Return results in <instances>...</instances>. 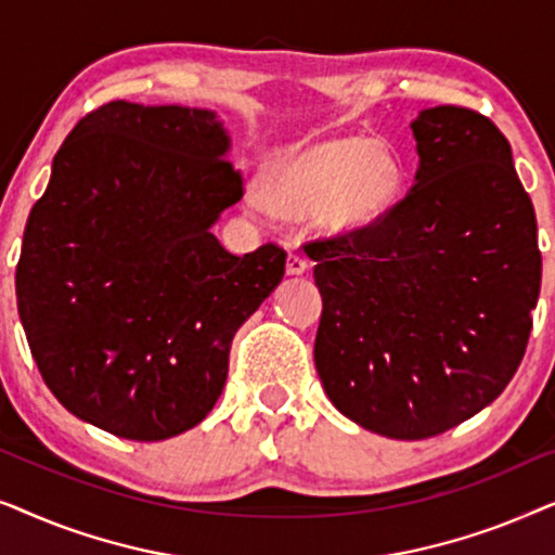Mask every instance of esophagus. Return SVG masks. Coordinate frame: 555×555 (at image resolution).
I'll list each match as a JSON object with an SVG mask.
<instances>
[{
	"mask_svg": "<svg viewBox=\"0 0 555 555\" xmlns=\"http://www.w3.org/2000/svg\"><path fill=\"white\" fill-rule=\"evenodd\" d=\"M308 270V260L298 253H291L287 255V262H285V272L287 275H302V272Z\"/></svg>",
	"mask_w": 555,
	"mask_h": 555,
	"instance_id": "esophagus-1",
	"label": "esophagus"
}]
</instances>
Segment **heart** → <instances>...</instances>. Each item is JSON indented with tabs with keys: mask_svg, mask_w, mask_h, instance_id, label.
<instances>
[{
	"mask_svg": "<svg viewBox=\"0 0 555 555\" xmlns=\"http://www.w3.org/2000/svg\"><path fill=\"white\" fill-rule=\"evenodd\" d=\"M404 169L391 149L359 135H340L280 156L264 173V199L280 215L315 222L328 234H356L382 224L399 204ZM264 199L245 196L253 215Z\"/></svg>",
	"mask_w": 555,
	"mask_h": 555,
	"instance_id": "heart-1",
	"label": "heart"
}]
</instances>
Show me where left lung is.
I'll return each instance as SVG.
<instances>
[{"instance_id": "obj_1", "label": "left lung", "mask_w": 555, "mask_h": 555, "mask_svg": "<svg viewBox=\"0 0 555 555\" xmlns=\"http://www.w3.org/2000/svg\"><path fill=\"white\" fill-rule=\"evenodd\" d=\"M414 184L382 224L310 242L323 298L315 369L333 406L427 439L492 404L526 353L541 253L511 143L480 113L412 120Z\"/></svg>"}]
</instances>
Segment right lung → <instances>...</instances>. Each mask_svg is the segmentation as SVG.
<instances>
[{"label": "right lung", "instance_id": "obj_1", "mask_svg": "<svg viewBox=\"0 0 555 555\" xmlns=\"http://www.w3.org/2000/svg\"><path fill=\"white\" fill-rule=\"evenodd\" d=\"M215 111L113 101L73 128L29 211L17 308L37 369L78 420L135 442L217 404L234 333L285 249L232 255L211 227L242 199Z\"/></svg>", "mask_w": 555, "mask_h": 555}]
</instances>
